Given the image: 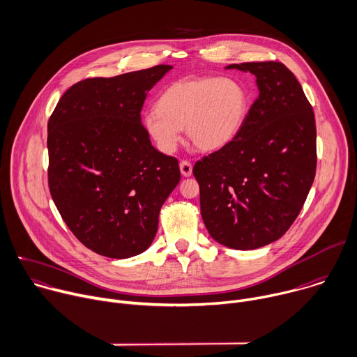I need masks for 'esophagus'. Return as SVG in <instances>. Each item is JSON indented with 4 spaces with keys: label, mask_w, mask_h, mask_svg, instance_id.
I'll return each instance as SVG.
<instances>
[{
    "label": "esophagus",
    "mask_w": 357,
    "mask_h": 357,
    "mask_svg": "<svg viewBox=\"0 0 357 357\" xmlns=\"http://www.w3.org/2000/svg\"><path fill=\"white\" fill-rule=\"evenodd\" d=\"M180 172H181V174H183L184 177H190V176L192 174V166H191V163L187 162V160H183V162L180 163Z\"/></svg>",
    "instance_id": "1"
}]
</instances>
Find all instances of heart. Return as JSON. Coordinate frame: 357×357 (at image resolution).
<instances>
[{
  "label": "heart",
  "instance_id": "b5f03b06",
  "mask_svg": "<svg viewBox=\"0 0 357 357\" xmlns=\"http://www.w3.org/2000/svg\"><path fill=\"white\" fill-rule=\"evenodd\" d=\"M249 93L234 79L184 77L167 86L144 114V126L163 153H173L183 126L201 151H218L236 137L249 112Z\"/></svg>",
  "mask_w": 357,
  "mask_h": 357
}]
</instances>
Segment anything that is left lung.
<instances>
[{
    "label": "left lung",
    "instance_id": "8db88e82",
    "mask_svg": "<svg viewBox=\"0 0 357 357\" xmlns=\"http://www.w3.org/2000/svg\"><path fill=\"white\" fill-rule=\"evenodd\" d=\"M256 77L259 97L236 137L198 160L201 217L211 238L252 250L296 221L317 169L315 116L301 84L278 61L229 64Z\"/></svg>",
    "mask_w": 357,
    "mask_h": 357
}]
</instances>
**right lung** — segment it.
I'll use <instances>...</instances> for the list:
<instances>
[{
  "instance_id": "1",
  "label": "right lung",
  "mask_w": 357,
  "mask_h": 357,
  "mask_svg": "<svg viewBox=\"0 0 357 357\" xmlns=\"http://www.w3.org/2000/svg\"><path fill=\"white\" fill-rule=\"evenodd\" d=\"M172 68L83 80L61 96L47 122L52 198L68 229L101 256L144 253L180 181L177 159L152 146L140 121L146 94Z\"/></svg>"
}]
</instances>
